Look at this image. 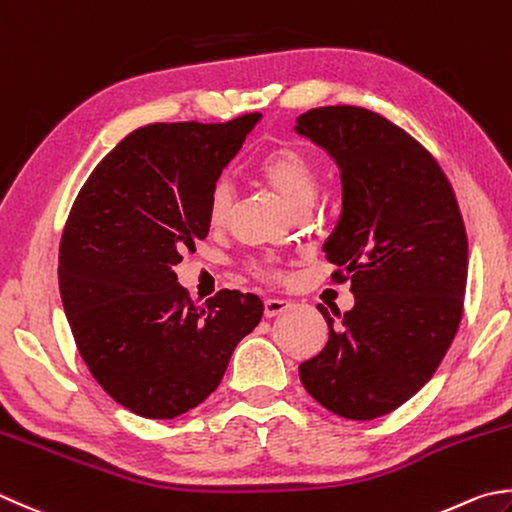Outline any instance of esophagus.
<instances>
[{
    "label": "esophagus",
    "instance_id": "1",
    "mask_svg": "<svg viewBox=\"0 0 512 512\" xmlns=\"http://www.w3.org/2000/svg\"><path fill=\"white\" fill-rule=\"evenodd\" d=\"M292 303L287 301V298H265V316L267 318H274V316H281L285 314Z\"/></svg>",
    "mask_w": 512,
    "mask_h": 512
}]
</instances>
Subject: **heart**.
<instances>
[{"instance_id": "heart-1", "label": "heart", "mask_w": 512, "mask_h": 512, "mask_svg": "<svg viewBox=\"0 0 512 512\" xmlns=\"http://www.w3.org/2000/svg\"><path fill=\"white\" fill-rule=\"evenodd\" d=\"M256 176L283 200V205L292 211L303 202H312L316 191V169L305 151L292 144H283L267 151L254 167ZM231 209V191L223 182L211 187L207 198V223L211 227L225 225ZM256 274L269 276L272 269L267 265H256Z\"/></svg>"}]
</instances>
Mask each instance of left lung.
Instances as JSON below:
<instances>
[{
  "mask_svg": "<svg viewBox=\"0 0 512 512\" xmlns=\"http://www.w3.org/2000/svg\"><path fill=\"white\" fill-rule=\"evenodd\" d=\"M294 131L341 171V216L323 252L352 281L354 307L318 305L330 339L298 365L312 397L339 417L370 421L426 385L464 312L468 238L455 191L421 144L361 106H321Z\"/></svg>",
  "mask_w": 512,
  "mask_h": 512,
  "instance_id": "8db88e82",
  "label": "left lung"
}]
</instances>
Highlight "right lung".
I'll return each mask as SVG.
<instances>
[{
  "instance_id": "obj_1",
  "label": "right lung",
  "mask_w": 512,
  "mask_h": 512,
  "mask_svg": "<svg viewBox=\"0 0 512 512\" xmlns=\"http://www.w3.org/2000/svg\"><path fill=\"white\" fill-rule=\"evenodd\" d=\"M263 118L147 124L77 194L60 245V294L77 350L113 401L147 419L196 408L263 316L256 294L191 301L173 269L207 238V198Z\"/></svg>"
}]
</instances>
